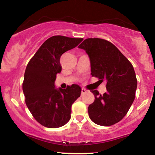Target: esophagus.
Returning a JSON list of instances; mask_svg holds the SVG:
<instances>
[{
    "instance_id": "34e87169",
    "label": "esophagus",
    "mask_w": 155,
    "mask_h": 155,
    "mask_svg": "<svg viewBox=\"0 0 155 155\" xmlns=\"http://www.w3.org/2000/svg\"><path fill=\"white\" fill-rule=\"evenodd\" d=\"M87 92V90H86V89L85 88H81V94H84V93H86V92Z\"/></svg>"
}]
</instances>
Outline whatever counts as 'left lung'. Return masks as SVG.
Here are the masks:
<instances>
[{
    "mask_svg": "<svg viewBox=\"0 0 155 155\" xmlns=\"http://www.w3.org/2000/svg\"><path fill=\"white\" fill-rule=\"evenodd\" d=\"M87 53L91 75L106 81V92L101 95L92 90L95 101L88 107L90 120L102 126H111L123 119L130 108L137 88L132 64L108 41L87 38L79 46Z\"/></svg>",
    "mask_w": 155,
    "mask_h": 155,
    "instance_id": "1",
    "label": "left lung"
}]
</instances>
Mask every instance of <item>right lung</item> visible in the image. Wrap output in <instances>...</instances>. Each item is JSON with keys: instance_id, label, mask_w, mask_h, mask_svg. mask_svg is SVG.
<instances>
[{"instance_id": "add662e5", "label": "right lung", "mask_w": 155, "mask_h": 155, "mask_svg": "<svg viewBox=\"0 0 155 155\" xmlns=\"http://www.w3.org/2000/svg\"><path fill=\"white\" fill-rule=\"evenodd\" d=\"M83 38L54 35L44 42L30 60L25 72L22 90L28 109L38 123L49 128L63 126L70 120L71 106L81 95L79 85L65 90L54 87L62 67L60 59Z\"/></svg>"}]
</instances>
